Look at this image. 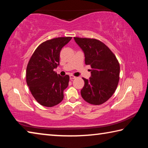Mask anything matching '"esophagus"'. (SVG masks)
<instances>
[{
  "instance_id": "34e87169",
  "label": "esophagus",
  "mask_w": 148,
  "mask_h": 148,
  "mask_svg": "<svg viewBox=\"0 0 148 148\" xmlns=\"http://www.w3.org/2000/svg\"><path fill=\"white\" fill-rule=\"evenodd\" d=\"M76 77L73 76V75H71V76H70V79H71V80H73V79H76Z\"/></svg>"
}]
</instances>
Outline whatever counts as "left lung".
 Wrapping results in <instances>:
<instances>
[{
  "mask_svg": "<svg viewBox=\"0 0 148 148\" xmlns=\"http://www.w3.org/2000/svg\"><path fill=\"white\" fill-rule=\"evenodd\" d=\"M74 40L85 55V63L91 67L89 79L81 95L89 104L100 105L114 93L119 79L120 66L116 57L106 45L98 40L74 37Z\"/></svg>",
  "mask_w": 148,
  "mask_h": 148,
  "instance_id": "8db88e82",
  "label": "left lung"
}]
</instances>
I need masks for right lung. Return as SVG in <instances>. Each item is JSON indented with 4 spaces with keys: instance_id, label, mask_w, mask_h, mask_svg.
I'll use <instances>...</instances> for the list:
<instances>
[{
    "instance_id": "obj_1",
    "label": "right lung",
    "mask_w": 148,
    "mask_h": 148,
    "mask_svg": "<svg viewBox=\"0 0 148 148\" xmlns=\"http://www.w3.org/2000/svg\"><path fill=\"white\" fill-rule=\"evenodd\" d=\"M71 39L72 37H59L43 42L35 50L27 64V86L34 98L42 106H54L63 99L69 76H61L54 69L59 65L61 49Z\"/></svg>"
}]
</instances>
